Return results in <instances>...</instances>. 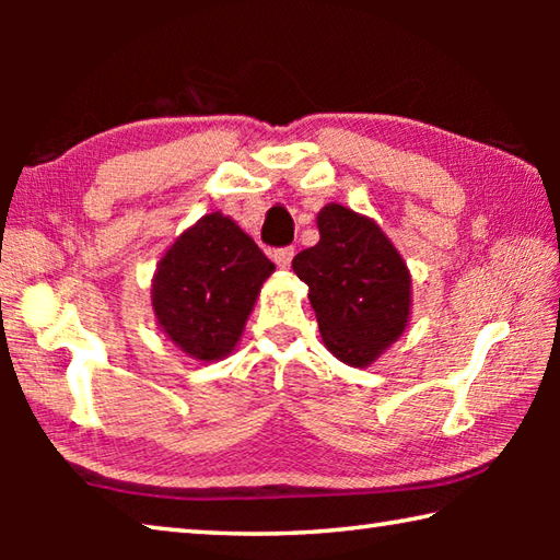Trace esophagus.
Returning <instances> with one entry per match:
<instances>
[{
    "label": "esophagus",
    "instance_id": "obj_1",
    "mask_svg": "<svg viewBox=\"0 0 560 560\" xmlns=\"http://www.w3.org/2000/svg\"><path fill=\"white\" fill-rule=\"evenodd\" d=\"M291 259H293V246H287V249L273 252V261H277L281 269H289L291 267Z\"/></svg>",
    "mask_w": 560,
    "mask_h": 560
}]
</instances>
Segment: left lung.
I'll use <instances>...</instances> for the list:
<instances>
[{
  "label": "left lung",
  "instance_id": "left-lung-1",
  "mask_svg": "<svg viewBox=\"0 0 560 560\" xmlns=\"http://www.w3.org/2000/svg\"><path fill=\"white\" fill-rule=\"evenodd\" d=\"M316 224L318 244L291 267L308 283L324 346L340 363L368 368L410 326V269L371 217L330 202Z\"/></svg>",
  "mask_w": 560,
  "mask_h": 560
}]
</instances>
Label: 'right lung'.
Returning a JSON list of instances; mask_svg holds the SVG:
<instances>
[{
	"instance_id": "right-lung-1",
	"label": "right lung",
	"mask_w": 560,
	"mask_h": 560,
	"mask_svg": "<svg viewBox=\"0 0 560 560\" xmlns=\"http://www.w3.org/2000/svg\"><path fill=\"white\" fill-rule=\"evenodd\" d=\"M273 264L232 217L205 214L158 261L150 303L155 324L192 360L232 353Z\"/></svg>"
}]
</instances>
